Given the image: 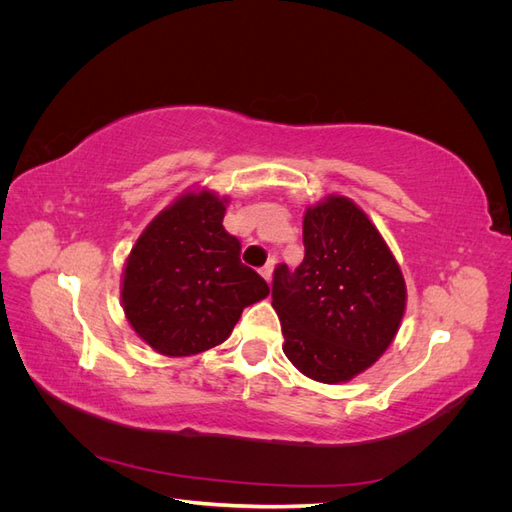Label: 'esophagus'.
Segmentation results:
<instances>
[{
	"instance_id": "obj_1",
	"label": "esophagus",
	"mask_w": 512,
	"mask_h": 512,
	"mask_svg": "<svg viewBox=\"0 0 512 512\" xmlns=\"http://www.w3.org/2000/svg\"><path fill=\"white\" fill-rule=\"evenodd\" d=\"M273 265H275V260L267 262V265L260 269V275H262V277H265V280H267L269 284H271V280H273Z\"/></svg>"
}]
</instances>
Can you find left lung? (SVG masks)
<instances>
[{
	"instance_id": "8db88e82",
	"label": "left lung",
	"mask_w": 512,
	"mask_h": 512,
	"mask_svg": "<svg viewBox=\"0 0 512 512\" xmlns=\"http://www.w3.org/2000/svg\"><path fill=\"white\" fill-rule=\"evenodd\" d=\"M305 258L273 275L284 354L303 376L348 382L393 344L406 312V282L367 213L331 194L303 215Z\"/></svg>"
}]
</instances>
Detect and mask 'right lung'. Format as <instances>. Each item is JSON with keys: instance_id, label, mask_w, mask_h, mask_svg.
I'll return each instance as SVG.
<instances>
[{"instance_id": "obj_1", "label": "right lung", "mask_w": 512, "mask_h": 512, "mask_svg": "<svg viewBox=\"0 0 512 512\" xmlns=\"http://www.w3.org/2000/svg\"><path fill=\"white\" fill-rule=\"evenodd\" d=\"M228 196L179 194L136 239L121 273V307L134 333L164 356H192L230 337L243 307L269 297L222 226Z\"/></svg>"}]
</instances>
